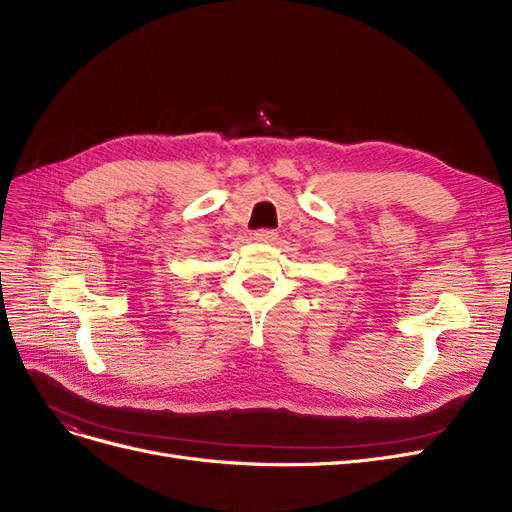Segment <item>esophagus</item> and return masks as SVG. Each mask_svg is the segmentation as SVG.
Masks as SVG:
<instances>
[{"mask_svg":"<svg viewBox=\"0 0 512 512\" xmlns=\"http://www.w3.org/2000/svg\"><path fill=\"white\" fill-rule=\"evenodd\" d=\"M253 240H257V242H274L276 240V232L274 230H257L253 234Z\"/></svg>","mask_w":512,"mask_h":512,"instance_id":"1","label":"esophagus"}]
</instances>
